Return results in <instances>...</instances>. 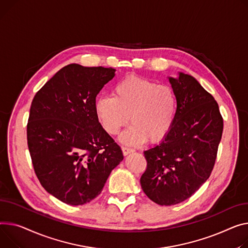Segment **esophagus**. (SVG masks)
I'll list each match as a JSON object with an SVG mask.
<instances>
[{
	"label": "esophagus",
	"instance_id": "obj_1",
	"mask_svg": "<svg viewBox=\"0 0 248 248\" xmlns=\"http://www.w3.org/2000/svg\"><path fill=\"white\" fill-rule=\"evenodd\" d=\"M122 150H123V154H124V155H127L128 154H130V153H134V152H135L134 148L128 147V146H123V147H122Z\"/></svg>",
	"mask_w": 248,
	"mask_h": 248
}]
</instances>
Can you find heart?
<instances>
[{
	"label": "heart",
	"instance_id": "b5f03b06",
	"mask_svg": "<svg viewBox=\"0 0 248 248\" xmlns=\"http://www.w3.org/2000/svg\"><path fill=\"white\" fill-rule=\"evenodd\" d=\"M98 122L109 135H117L129 121L133 123L121 137L122 141L140 144L147 138L156 141L171 128L177 102L168 85L140 78L127 77L114 85L112 95H101L94 101Z\"/></svg>",
	"mask_w": 248,
	"mask_h": 248
}]
</instances>
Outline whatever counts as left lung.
Returning <instances> with one entry per match:
<instances>
[{
    "label": "left lung",
    "mask_w": 248,
    "mask_h": 248,
    "mask_svg": "<svg viewBox=\"0 0 248 248\" xmlns=\"http://www.w3.org/2000/svg\"><path fill=\"white\" fill-rule=\"evenodd\" d=\"M177 108L174 123L163 140L144 151L143 192L159 205L185 202L209 177L216 163L223 120L214 97L193 77L170 78Z\"/></svg>",
    "instance_id": "1"
}]
</instances>
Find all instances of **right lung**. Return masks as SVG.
Instances as JSON below:
<instances>
[{
	"mask_svg": "<svg viewBox=\"0 0 248 248\" xmlns=\"http://www.w3.org/2000/svg\"><path fill=\"white\" fill-rule=\"evenodd\" d=\"M114 72L68 64L31 102L27 139L32 167L43 187L67 204L81 205L95 199L124 159L93 107Z\"/></svg>",
	"mask_w": 248,
	"mask_h": 248,
	"instance_id": "add662e5",
	"label": "right lung"
}]
</instances>
